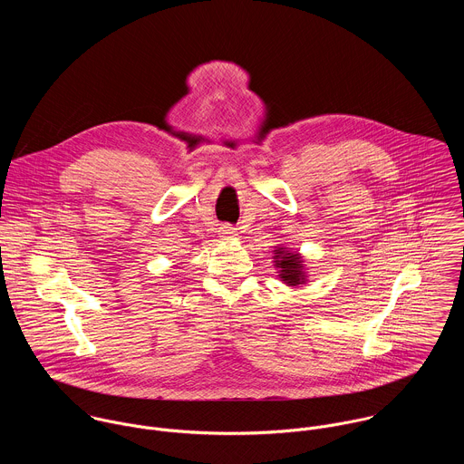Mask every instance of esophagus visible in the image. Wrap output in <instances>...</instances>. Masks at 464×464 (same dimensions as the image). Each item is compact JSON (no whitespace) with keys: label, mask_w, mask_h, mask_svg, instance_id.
<instances>
[{"label":"esophagus","mask_w":464,"mask_h":464,"mask_svg":"<svg viewBox=\"0 0 464 464\" xmlns=\"http://www.w3.org/2000/svg\"><path fill=\"white\" fill-rule=\"evenodd\" d=\"M221 232H223V234H234L236 228L230 227V225H223V227H221Z\"/></svg>","instance_id":"34e87169"}]
</instances>
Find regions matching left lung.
Segmentation results:
<instances>
[{
    "instance_id": "left-lung-1",
    "label": "left lung",
    "mask_w": 464,
    "mask_h": 464,
    "mask_svg": "<svg viewBox=\"0 0 464 464\" xmlns=\"http://www.w3.org/2000/svg\"><path fill=\"white\" fill-rule=\"evenodd\" d=\"M276 256H273L275 266L278 267L280 278L287 284V285H298L304 284L305 275H304V266L302 259L298 254H289L284 248L275 250Z\"/></svg>"
}]
</instances>
